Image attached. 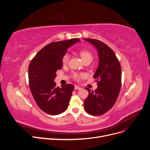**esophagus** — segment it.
Returning <instances> with one entry per match:
<instances>
[{
  "label": "esophagus",
  "instance_id": "1",
  "mask_svg": "<svg viewBox=\"0 0 150 150\" xmlns=\"http://www.w3.org/2000/svg\"><path fill=\"white\" fill-rule=\"evenodd\" d=\"M75 90H80V89H81V88L78 86H75Z\"/></svg>",
  "mask_w": 150,
  "mask_h": 150
}]
</instances>
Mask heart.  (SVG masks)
I'll return each mask as SVG.
<instances>
[{"mask_svg": "<svg viewBox=\"0 0 150 150\" xmlns=\"http://www.w3.org/2000/svg\"><path fill=\"white\" fill-rule=\"evenodd\" d=\"M79 54L80 55L82 60L83 61L84 63L86 62H92V59H93V54L92 52L90 51L88 49H81L80 51H79ZM70 59V55L68 53H66L64 54V55L62 59V62L64 65H66L69 61ZM84 74H74L73 75V77L74 79H75L76 81H79V79L83 78L84 77Z\"/></svg>", "mask_w": 150, "mask_h": 150, "instance_id": "1", "label": "heart"}]
</instances>
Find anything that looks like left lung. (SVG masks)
I'll return each instance as SVG.
<instances>
[{"label":"left lung","mask_w":150,"mask_h":150,"mask_svg":"<svg viewBox=\"0 0 150 150\" xmlns=\"http://www.w3.org/2000/svg\"><path fill=\"white\" fill-rule=\"evenodd\" d=\"M93 44L99 54V65L94 75L98 88L88 92L84 108L93 116L101 115L110 110L115 104L121 87L122 72L120 63L114 51L104 42L96 39L85 38Z\"/></svg>","instance_id":"8db88e82"}]
</instances>
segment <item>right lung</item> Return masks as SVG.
Masks as SVG:
<instances>
[{
	"mask_svg": "<svg viewBox=\"0 0 150 150\" xmlns=\"http://www.w3.org/2000/svg\"><path fill=\"white\" fill-rule=\"evenodd\" d=\"M78 38L49 43L38 51L28 67L29 86L38 107L51 115L66 110L74 86L67 84L57 87L54 81L56 72L62 68V59L68 47Z\"/></svg>",
	"mask_w": 150,
	"mask_h": 150,
	"instance_id": "right-lung-1",
	"label": "right lung"
}]
</instances>
